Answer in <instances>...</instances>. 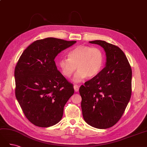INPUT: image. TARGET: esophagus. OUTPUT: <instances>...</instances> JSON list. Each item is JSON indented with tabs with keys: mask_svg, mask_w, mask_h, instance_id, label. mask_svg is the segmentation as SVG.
Returning <instances> with one entry per match:
<instances>
[{
	"mask_svg": "<svg viewBox=\"0 0 147 147\" xmlns=\"http://www.w3.org/2000/svg\"><path fill=\"white\" fill-rule=\"evenodd\" d=\"M74 90L75 92L78 91V90H79V86L78 85H77V84H74Z\"/></svg>",
	"mask_w": 147,
	"mask_h": 147,
	"instance_id": "1",
	"label": "esophagus"
}]
</instances>
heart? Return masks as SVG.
<instances>
[{"instance_id": "heart-1", "label": "heart", "mask_w": 147, "mask_h": 147, "mask_svg": "<svg viewBox=\"0 0 147 147\" xmlns=\"http://www.w3.org/2000/svg\"><path fill=\"white\" fill-rule=\"evenodd\" d=\"M68 57L61 59L58 65L62 74L67 78L72 76L77 68L78 70L73 78L75 82H80L86 77H96L104 65V53L97 47L78 46L69 52Z\"/></svg>"}]
</instances>
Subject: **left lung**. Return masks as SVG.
<instances>
[{"mask_svg":"<svg viewBox=\"0 0 147 147\" xmlns=\"http://www.w3.org/2000/svg\"><path fill=\"white\" fill-rule=\"evenodd\" d=\"M104 48L105 67L79 89L83 118L97 129L112 127L122 117L131 96L132 70L123 51L102 40L89 42Z\"/></svg>","mask_w":147,"mask_h":147,"instance_id":"left-lung-1","label":"left lung"}]
</instances>
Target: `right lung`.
<instances>
[{
	"instance_id": "right-lung-1",
	"label": "right lung",
	"mask_w": 147,
	"mask_h": 147,
	"mask_svg": "<svg viewBox=\"0 0 147 147\" xmlns=\"http://www.w3.org/2000/svg\"><path fill=\"white\" fill-rule=\"evenodd\" d=\"M76 42L53 37L38 40L26 49L18 61L16 97L26 117L35 126L50 127L63 117L64 107L74 89L57 70L55 59Z\"/></svg>"
}]
</instances>
